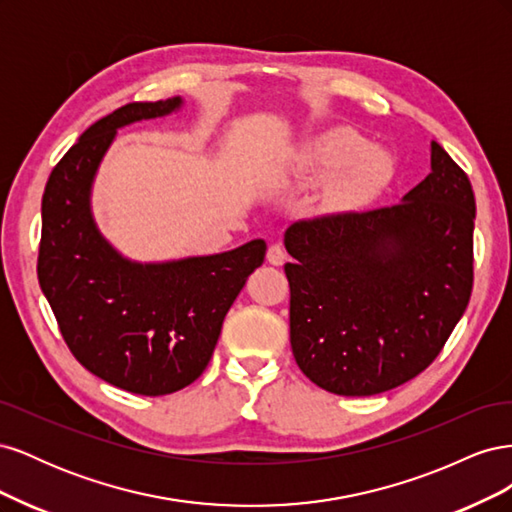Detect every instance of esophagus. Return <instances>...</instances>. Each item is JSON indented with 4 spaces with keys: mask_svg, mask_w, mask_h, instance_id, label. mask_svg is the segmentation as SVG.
I'll return each mask as SVG.
<instances>
[{
    "mask_svg": "<svg viewBox=\"0 0 512 512\" xmlns=\"http://www.w3.org/2000/svg\"><path fill=\"white\" fill-rule=\"evenodd\" d=\"M267 260L271 262V265H275V267L284 265V262H286V250H284V245H282V243H271L269 250H267Z\"/></svg>",
    "mask_w": 512,
    "mask_h": 512,
    "instance_id": "1",
    "label": "esophagus"
}]
</instances>
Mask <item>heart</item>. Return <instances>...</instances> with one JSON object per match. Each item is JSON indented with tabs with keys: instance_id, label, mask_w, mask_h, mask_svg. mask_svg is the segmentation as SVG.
I'll return each mask as SVG.
<instances>
[{
	"instance_id": "b5f03b06",
	"label": "heart",
	"mask_w": 512,
	"mask_h": 512,
	"mask_svg": "<svg viewBox=\"0 0 512 512\" xmlns=\"http://www.w3.org/2000/svg\"><path fill=\"white\" fill-rule=\"evenodd\" d=\"M307 164L322 175L342 166L335 177L329 200L337 207L363 203L391 179L393 162L378 147H365L363 138L346 128L322 134L307 151Z\"/></svg>"
}]
</instances>
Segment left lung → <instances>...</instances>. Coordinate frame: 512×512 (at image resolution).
<instances>
[{
	"mask_svg": "<svg viewBox=\"0 0 512 512\" xmlns=\"http://www.w3.org/2000/svg\"><path fill=\"white\" fill-rule=\"evenodd\" d=\"M474 218L468 175L431 143V173L401 203L290 224V346L303 374L367 397L436 361L472 294Z\"/></svg>",
	"mask_w": 512,
	"mask_h": 512,
	"instance_id": "obj_1",
	"label": "left lung"
}]
</instances>
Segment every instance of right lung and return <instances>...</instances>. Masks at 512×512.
<instances>
[{
    "label": "right lung",
    "instance_id": "right-lung-1",
    "mask_svg": "<svg viewBox=\"0 0 512 512\" xmlns=\"http://www.w3.org/2000/svg\"><path fill=\"white\" fill-rule=\"evenodd\" d=\"M179 104L130 102L96 121L57 162L42 196L38 282L61 337L91 374L147 397L203 374L226 312L267 252L256 239L215 256L138 265L102 239L89 190L117 128Z\"/></svg>",
    "mask_w": 512,
    "mask_h": 512
}]
</instances>
